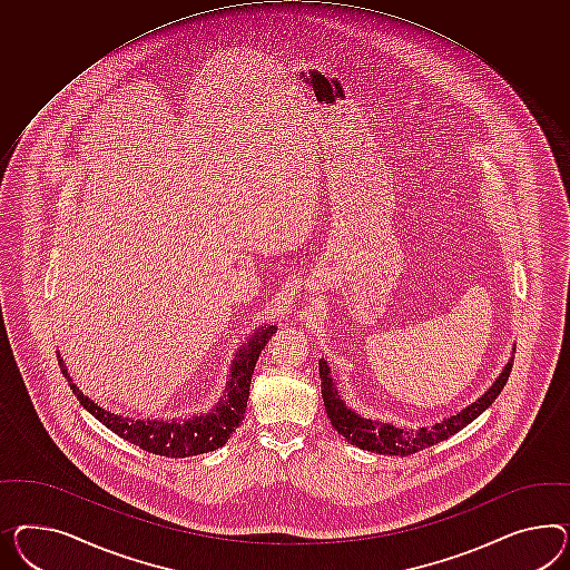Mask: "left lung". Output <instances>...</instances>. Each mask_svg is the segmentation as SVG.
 I'll return each instance as SVG.
<instances>
[{
  "label": "left lung",
  "instance_id": "1",
  "mask_svg": "<svg viewBox=\"0 0 570 570\" xmlns=\"http://www.w3.org/2000/svg\"><path fill=\"white\" fill-rule=\"evenodd\" d=\"M512 358L514 356H510L507 367L498 375V380L493 382L492 387L485 394H481L478 401L471 402L469 406L462 409L461 413L448 416L435 425L416 428V430L399 428V425L382 423V421H371V419L354 413L353 409L346 406V402L342 401L336 382L332 377V371L322 358L320 361V377H322L325 413H327V419L332 421L334 430L338 431L340 435H344L353 446L377 452V454H390V456H409V454H415L419 450H425V448L444 442L456 431L466 428L471 421H475L488 406H492V402L498 399V394L507 385L508 375L512 370Z\"/></svg>",
  "mask_w": 570,
  "mask_h": 570
}]
</instances>
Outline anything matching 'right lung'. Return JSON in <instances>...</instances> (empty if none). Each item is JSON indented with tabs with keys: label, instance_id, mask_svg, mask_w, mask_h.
<instances>
[{
	"label": "right lung",
	"instance_id": "obj_1",
	"mask_svg": "<svg viewBox=\"0 0 570 570\" xmlns=\"http://www.w3.org/2000/svg\"><path fill=\"white\" fill-rule=\"evenodd\" d=\"M276 325H267L255 330V334L246 340L245 346L236 353L232 361L230 380L226 382V392L216 406L205 415H193L190 419H130V416L116 415L106 411L104 406L85 396L78 385L68 375L60 358L62 373L68 377V384L78 402L91 413L97 421H101L109 431L120 435L126 442L142 448L145 452H154L166 459H186L197 456L203 452H212L224 446L230 440L232 431L236 430L245 419L246 401L250 390V377L262 354L263 346Z\"/></svg>",
	"mask_w": 570,
	"mask_h": 570
}]
</instances>
